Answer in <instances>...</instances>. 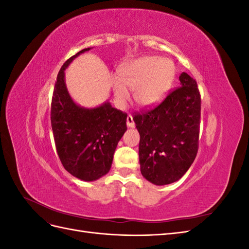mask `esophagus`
<instances>
[{
	"label": "esophagus",
	"instance_id": "obj_1",
	"mask_svg": "<svg viewBox=\"0 0 249 249\" xmlns=\"http://www.w3.org/2000/svg\"><path fill=\"white\" fill-rule=\"evenodd\" d=\"M126 124H127V126H130V127H133L135 125V123L133 120V116L131 114H129L126 117Z\"/></svg>",
	"mask_w": 249,
	"mask_h": 249
}]
</instances>
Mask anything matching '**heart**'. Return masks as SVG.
<instances>
[{"mask_svg":"<svg viewBox=\"0 0 249 249\" xmlns=\"http://www.w3.org/2000/svg\"><path fill=\"white\" fill-rule=\"evenodd\" d=\"M175 65L168 59L142 57L124 64L119 69L120 80L113 81L116 101L124 105L129 100V90L135 89V100L141 106L159 102L167 92L175 78Z\"/></svg>","mask_w":249,"mask_h":249,"instance_id":"b5f03b06","label":"heart"}]
</instances>
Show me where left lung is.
Segmentation results:
<instances>
[{
  "mask_svg": "<svg viewBox=\"0 0 249 249\" xmlns=\"http://www.w3.org/2000/svg\"><path fill=\"white\" fill-rule=\"evenodd\" d=\"M179 82L159 105L133 117L140 134L141 173L159 186L182 178L198 150L201 99L197 83L186 72Z\"/></svg>",
  "mask_w": 249,
  "mask_h": 249,
  "instance_id": "obj_1",
  "label": "left lung"
}]
</instances>
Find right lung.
I'll return each mask as SVG.
<instances>
[{
  "label": "right lung",
  "instance_id": "add662e5",
  "mask_svg": "<svg viewBox=\"0 0 249 249\" xmlns=\"http://www.w3.org/2000/svg\"><path fill=\"white\" fill-rule=\"evenodd\" d=\"M84 49L67 59L59 71L51 104V124L59 159L71 175L91 182L109 172L117 143L126 131L125 112L110 103L93 109L73 103L64 82V70Z\"/></svg>",
  "mask_w": 249,
  "mask_h": 249
}]
</instances>
